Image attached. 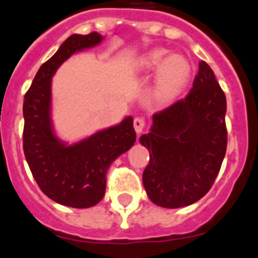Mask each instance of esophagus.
<instances>
[{"label": "esophagus", "mask_w": 258, "mask_h": 258, "mask_svg": "<svg viewBox=\"0 0 258 258\" xmlns=\"http://www.w3.org/2000/svg\"><path fill=\"white\" fill-rule=\"evenodd\" d=\"M144 126H145L144 119H142V118H135L134 119V129H135V132H137V134H140V133H143V130H144Z\"/></svg>", "instance_id": "34e87169"}]
</instances>
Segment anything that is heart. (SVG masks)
Returning <instances> with one entry per match:
<instances>
[{
  "label": "heart",
  "mask_w": 258,
  "mask_h": 258,
  "mask_svg": "<svg viewBox=\"0 0 258 258\" xmlns=\"http://www.w3.org/2000/svg\"><path fill=\"white\" fill-rule=\"evenodd\" d=\"M154 96L159 101H172L188 85L192 65L182 55H172L167 48H154L143 53L134 62V71L149 76L156 73Z\"/></svg>",
  "instance_id": "1"
}]
</instances>
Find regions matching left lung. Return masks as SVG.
<instances>
[{"label":"left lung","instance_id":"8db88e82","mask_svg":"<svg viewBox=\"0 0 258 258\" xmlns=\"http://www.w3.org/2000/svg\"><path fill=\"white\" fill-rule=\"evenodd\" d=\"M226 110L215 73L201 61L188 95L155 113L139 139L149 150L143 184L153 203L179 208L207 195L226 155Z\"/></svg>","mask_w":258,"mask_h":258}]
</instances>
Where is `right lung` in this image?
Instances as JSON below:
<instances>
[{
    "label": "right lung",
    "instance_id": "add662e5",
    "mask_svg": "<svg viewBox=\"0 0 258 258\" xmlns=\"http://www.w3.org/2000/svg\"><path fill=\"white\" fill-rule=\"evenodd\" d=\"M98 32L71 35L37 71L24 101V153L40 189L50 200L73 208H89L103 200L111 163L137 140L133 118L68 145L51 123V79L73 53L93 47Z\"/></svg>",
    "mask_w": 258,
    "mask_h": 258
}]
</instances>
